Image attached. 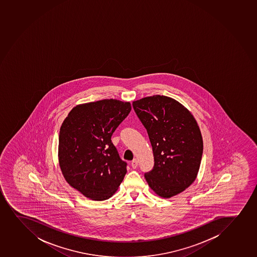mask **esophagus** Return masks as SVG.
<instances>
[{"mask_svg":"<svg viewBox=\"0 0 257 257\" xmlns=\"http://www.w3.org/2000/svg\"><path fill=\"white\" fill-rule=\"evenodd\" d=\"M132 167H133V169H136L138 166V161L137 159H135V160H133V161H132Z\"/></svg>","mask_w":257,"mask_h":257,"instance_id":"34e87169","label":"esophagus"}]
</instances>
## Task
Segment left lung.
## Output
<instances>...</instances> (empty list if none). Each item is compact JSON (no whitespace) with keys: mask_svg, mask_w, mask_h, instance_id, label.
Returning <instances> with one entry per match:
<instances>
[{"mask_svg":"<svg viewBox=\"0 0 257 257\" xmlns=\"http://www.w3.org/2000/svg\"><path fill=\"white\" fill-rule=\"evenodd\" d=\"M133 106L146 128L155 158L145 179L158 196L170 199L196 179L203 154L201 132L190 111L171 97L154 95L133 101Z\"/></svg>","mask_w":257,"mask_h":257,"instance_id":"1","label":"left lung"}]
</instances>
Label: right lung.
Returning a JSON list of instances; mask_svg holds the SVG:
<instances>
[{
	"label": "right lung",
	"mask_w": 257,
	"mask_h": 257,
	"mask_svg": "<svg viewBox=\"0 0 257 257\" xmlns=\"http://www.w3.org/2000/svg\"><path fill=\"white\" fill-rule=\"evenodd\" d=\"M130 102L102 99L72 108L60 127L58 163L64 179L96 201L118 190L126 173L111 137L130 113Z\"/></svg>",
	"instance_id": "right-lung-1"
}]
</instances>
